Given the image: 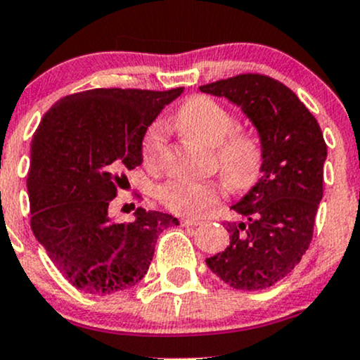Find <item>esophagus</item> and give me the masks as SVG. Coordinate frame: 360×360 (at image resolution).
I'll return each mask as SVG.
<instances>
[{"instance_id": "obj_1", "label": "esophagus", "mask_w": 360, "mask_h": 360, "mask_svg": "<svg viewBox=\"0 0 360 360\" xmlns=\"http://www.w3.org/2000/svg\"><path fill=\"white\" fill-rule=\"evenodd\" d=\"M201 223V220H198V218H183V220H181V225L183 226H196V225H200Z\"/></svg>"}]
</instances>
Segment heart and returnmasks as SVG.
I'll use <instances>...</instances> for the list:
<instances>
[{"mask_svg":"<svg viewBox=\"0 0 360 360\" xmlns=\"http://www.w3.org/2000/svg\"><path fill=\"white\" fill-rule=\"evenodd\" d=\"M176 125L184 137L206 146H217V160L225 183L237 191H245L257 183L262 171V146L259 139L243 130H235L232 111L206 94H196L181 105ZM166 154V130L155 123L142 142L143 164L150 169L162 166ZM221 196L220 186L191 179L169 181L159 189V200L174 213L193 214L214 205Z\"/></svg>","mask_w":360,"mask_h":360,"instance_id":"1","label":"heart"}]
</instances>
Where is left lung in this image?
<instances>
[{
    "instance_id": "obj_1",
    "label": "left lung",
    "mask_w": 360,
    "mask_h": 360,
    "mask_svg": "<svg viewBox=\"0 0 360 360\" xmlns=\"http://www.w3.org/2000/svg\"><path fill=\"white\" fill-rule=\"evenodd\" d=\"M200 89L240 106L264 154L262 177L232 206L242 221L223 223L230 243L206 266L235 289H266L295 269L311 243L323 198V134L300 98L264 74H238Z\"/></svg>"
}]
</instances>
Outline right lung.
Here are the masks:
<instances>
[{
    "label": "right lung",
    "mask_w": 360,
    "mask_h": 360,
    "mask_svg": "<svg viewBox=\"0 0 360 360\" xmlns=\"http://www.w3.org/2000/svg\"><path fill=\"white\" fill-rule=\"evenodd\" d=\"M184 88H98L60 98L32 140L27 176L30 225L72 286L111 295L147 274L159 235L179 225L172 214L135 210V221L111 218L127 171L142 164L148 125Z\"/></svg>",
    "instance_id": "obj_1"
}]
</instances>
